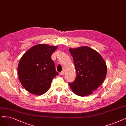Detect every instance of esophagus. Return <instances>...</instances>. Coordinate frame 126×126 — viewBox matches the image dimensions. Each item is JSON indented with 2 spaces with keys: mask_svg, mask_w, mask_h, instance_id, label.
I'll return each instance as SVG.
<instances>
[{
  "mask_svg": "<svg viewBox=\"0 0 126 126\" xmlns=\"http://www.w3.org/2000/svg\"><path fill=\"white\" fill-rule=\"evenodd\" d=\"M63 74H64V71H62L61 72L59 73V75H63Z\"/></svg>",
  "mask_w": 126,
  "mask_h": 126,
  "instance_id": "esophagus-1",
  "label": "esophagus"
}]
</instances>
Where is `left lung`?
I'll return each instance as SVG.
<instances>
[{"instance_id":"obj_1","label":"left lung","mask_w":126,"mask_h":126,"mask_svg":"<svg viewBox=\"0 0 126 126\" xmlns=\"http://www.w3.org/2000/svg\"><path fill=\"white\" fill-rule=\"evenodd\" d=\"M73 57L77 77L69 83L73 92L79 96L93 94L103 82L107 67L102 57L96 51L87 47L70 48Z\"/></svg>"}]
</instances>
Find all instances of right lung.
Wrapping results in <instances>:
<instances>
[{
    "label": "right lung",
    "mask_w": 126,
    "mask_h": 126,
    "mask_svg": "<svg viewBox=\"0 0 126 126\" xmlns=\"http://www.w3.org/2000/svg\"><path fill=\"white\" fill-rule=\"evenodd\" d=\"M56 46L39 44L32 47L20 59L18 77L20 82L30 93L41 95L51 86L52 80L58 75L51 58Z\"/></svg>",
    "instance_id": "right-lung-1"
}]
</instances>
